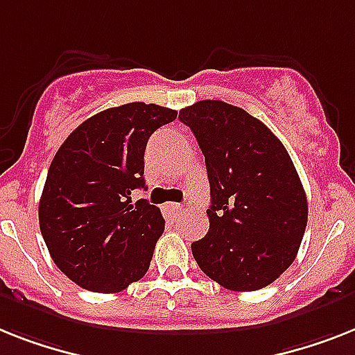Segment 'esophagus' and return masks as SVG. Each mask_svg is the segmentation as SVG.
I'll use <instances>...</instances> for the list:
<instances>
[{
	"label": "esophagus",
	"mask_w": 355,
	"mask_h": 355,
	"mask_svg": "<svg viewBox=\"0 0 355 355\" xmlns=\"http://www.w3.org/2000/svg\"><path fill=\"white\" fill-rule=\"evenodd\" d=\"M163 210H165V214L168 218H178V216H181V214L184 212L183 207L178 203H166L165 207H163Z\"/></svg>",
	"instance_id": "obj_1"
}]
</instances>
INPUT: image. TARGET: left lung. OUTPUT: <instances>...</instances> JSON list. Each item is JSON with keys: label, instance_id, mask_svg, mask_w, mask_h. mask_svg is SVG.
I'll return each mask as SVG.
<instances>
[{"label": "left lung", "instance_id": "8db88e82", "mask_svg": "<svg viewBox=\"0 0 355 355\" xmlns=\"http://www.w3.org/2000/svg\"><path fill=\"white\" fill-rule=\"evenodd\" d=\"M205 156L210 228L192 243L199 268L236 292L270 285L292 265L309 203L283 143L239 107L205 99L180 110Z\"/></svg>", "mask_w": 355, "mask_h": 355}]
</instances>
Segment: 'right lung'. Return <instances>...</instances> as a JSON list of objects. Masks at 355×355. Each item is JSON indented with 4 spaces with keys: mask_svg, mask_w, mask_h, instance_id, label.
Here are the masks:
<instances>
[{
    "mask_svg": "<svg viewBox=\"0 0 355 355\" xmlns=\"http://www.w3.org/2000/svg\"><path fill=\"white\" fill-rule=\"evenodd\" d=\"M178 112L127 103L83 121L55 152L40 199V228L52 261L81 288L112 294L141 279L165 230L146 199L145 148Z\"/></svg>",
    "mask_w": 355,
    "mask_h": 355,
    "instance_id": "obj_1",
    "label": "right lung"
}]
</instances>
